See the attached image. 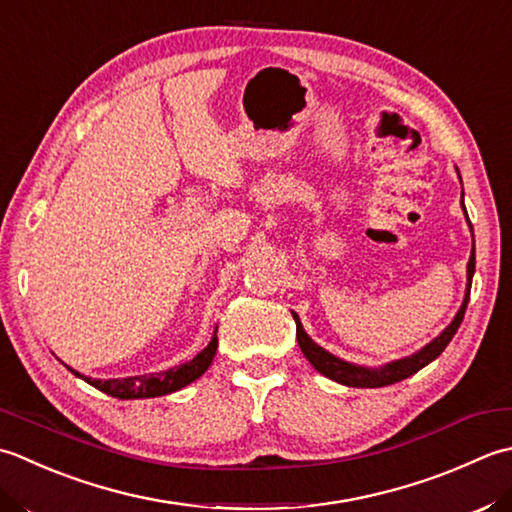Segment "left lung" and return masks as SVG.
I'll return each instance as SVG.
<instances>
[{
  "label": "left lung",
  "instance_id": "1",
  "mask_svg": "<svg viewBox=\"0 0 512 512\" xmlns=\"http://www.w3.org/2000/svg\"><path fill=\"white\" fill-rule=\"evenodd\" d=\"M457 176H460V170H457ZM460 183H462V176H460ZM462 210L466 214L464 192H462ZM466 221H468V216H466ZM468 227H471V232H473L471 221H468ZM473 274H475V238H473V252H471V258H468V265H466V294H464L462 307L457 309V314L451 320V325H448L440 333V336L433 338L429 344H424L420 351H415L413 356L387 362L384 367H360V364L347 362V360H342L338 356H333V353H329L327 349H322L320 344L311 340L309 333L302 329V322H300L296 311H291V316H294V320H296V338H298V344H300V351L305 353V358L311 362V367H314L318 373H322L325 378H329L333 382L344 384V387L378 389V387H387V384H395V382H400L404 378H409V375L424 369L426 364L433 362L437 356H440V353L446 349V344L453 340L455 331L460 329L464 314H466L468 296H471Z\"/></svg>",
  "mask_w": 512,
  "mask_h": 512
}]
</instances>
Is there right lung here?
<instances>
[{
  "label": "right lung",
  "instance_id": "obj_1",
  "mask_svg": "<svg viewBox=\"0 0 512 512\" xmlns=\"http://www.w3.org/2000/svg\"><path fill=\"white\" fill-rule=\"evenodd\" d=\"M216 331L212 333V340L207 342V347L203 351H198L196 356L190 362H183L179 367H172L168 371H159V373H145V375H128V378H110V380H99V378H88L75 369H70L77 375V378L86 380L92 387L112 395V398L119 400H143V398H159V395H168L179 391L187 384H192L194 380L201 378V375L210 369V364L216 356L218 349V338Z\"/></svg>",
  "mask_w": 512,
  "mask_h": 512
}]
</instances>
